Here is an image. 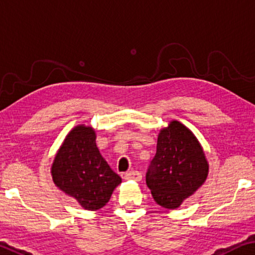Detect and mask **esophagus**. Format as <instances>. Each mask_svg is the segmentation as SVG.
I'll return each mask as SVG.
<instances>
[{
	"mask_svg": "<svg viewBox=\"0 0 255 255\" xmlns=\"http://www.w3.org/2000/svg\"><path fill=\"white\" fill-rule=\"evenodd\" d=\"M125 179H127V180L139 181L142 179V173H141V172H138V171L127 172V173L125 174Z\"/></svg>",
	"mask_w": 255,
	"mask_h": 255,
	"instance_id": "1",
	"label": "esophagus"
}]
</instances>
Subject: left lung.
Segmentation results:
<instances>
[{"mask_svg": "<svg viewBox=\"0 0 255 255\" xmlns=\"http://www.w3.org/2000/svg\"><path fill=\"white\" fill-rule=\"evenodd\" d=\"M209 164L191 129L177 120L160 129L146 186L160 207L177 209L207 180Z\"/></svg>", "mask_w": 255, "mask_h": 255, "instance_id": "1", "label": "left lung"}]
</instances>
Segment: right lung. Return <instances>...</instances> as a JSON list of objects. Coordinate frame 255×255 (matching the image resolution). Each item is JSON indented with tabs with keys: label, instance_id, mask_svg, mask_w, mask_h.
<instances>
[{
	"label": "right lung",
	"instance_id": "obj_1",
	"mask_svg": "<svg viewBox=\"0 0 255 255\" xmlns=\"http://www.w3.org/2000/svg\"><path fill=\"white\" fill-rule=\"evenodd\" d=\"M96 137L91 126L74 127L57 150L51 167L56 187L91 211L105 206L121 184V178L100 155Z\"/></svg>",
	"mask_w": 255,
	"mask_h": 255
}]
</instances>
